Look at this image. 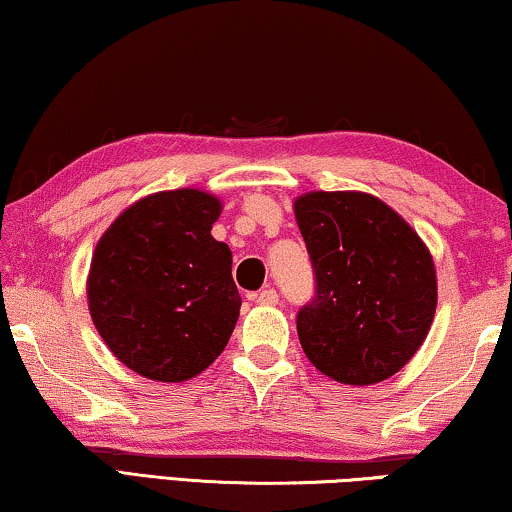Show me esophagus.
Here are the masks:
<instances>
[{
    "mask_svg": "<svg viewBox=\"0 0 512 512\" xmlns=\"http://www.w3.org/2000/svg\"><path fill=\"white\" fill-rule=\"evenodd\" d=\"M277 300H279V295H277V291H274V288H263L261 293L256 295V302L258 305H265V307H272V305H277Z\"/></svg>",
    "mask_w": 512,
    "mask_h": 512,
    "instance_id": "34e87169",
    "label": "esophagus"
}]
</instances>
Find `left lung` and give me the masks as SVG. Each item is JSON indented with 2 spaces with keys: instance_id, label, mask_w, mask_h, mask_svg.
Wrapping results in <instances>:
<instances>
[{
  "instance_id": "obj_1",
  "label": "left lung",
  "mask_w": 512,
  "mask_h": 512,
  "mask_svg": "<svg viewBox=\"0 0 512 512\" xmlns=\"http://www.w3.org/2000/svg\"><path fill=\"white\" fill-rule=\"evenodd\" d=\"M295 221L316 274L300 309L302 351L346 385L397 374L425 342L436 314V268L409 221L365 191H309Z\"/></svg>"
}]
</instances>
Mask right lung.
Wrapping results in <instances>:
<instances>
[{
  "label": "right lung",
  "instance_id": "right-lung-1",
  "mask_svg": "<svg viewBox=\"0 0 512 512\" xmlns=\"http://www.w3.org/2000/svg\"><path fill=\"white\" fill-rule=\"evenodd\" d=\"M221 201L203 189L157 191L96 242L87 305L110 353L145 379L182 383L224 351L240 316L233 254L212 238Z\"/></svg>",
  "mask_w": 512,
  "mask_h": 512
}]
</instances>
